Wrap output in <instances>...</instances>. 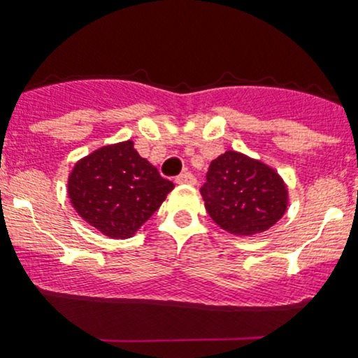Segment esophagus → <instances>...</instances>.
Segmentation results:
<instances>
[{
  "mask_svg": "<svg viewBox=\"0 0 358 358\" xmlns=\"http://www.w3.org/2000/svg\"><path fill=\"white\" fill-rule=\"evenodd\" d=\"M175 182L178 183V185H195L196 180H195V176H193L192 173H188V171H185V173L176 176Z\"/></svg>",
  "mask_w": 358,
  "mask_h": 358,
  "instance_id": "esophagus-1",
  "label": "esophagus"
}]
</instances>
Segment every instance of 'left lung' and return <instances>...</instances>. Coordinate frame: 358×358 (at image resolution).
Instances as JSON below:
<instances>
[{"label":"left lung","mask_w":358,"mask_h":358,"mask_svg":"<svg viewBox=\"0 0 358 358\" xmlns=\"http://www.w3.org/2000/svg\"><path fill=\"white\" fill-rule=\"evenodd\" d=\"M200 193L212 220L239 237L268 231L281 220L289 202L285 180L274 168L234 150L210 163Z\"/></svg>","instance_id":"8db88e82"}]
</instances>
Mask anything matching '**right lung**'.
<instances>
[{
    "label": "right lung",
    "mask_w": 358,
    "mask_h": 358,
    "mask_svg": "<svg viewBox=\"0 0 358 358\" xmlns=\"http://www.w3.org/2000/svg\"><path fill=\"white\" fill-rule=\"evenodd\" d=\"M175 188L131 139L106 145L72 168L67 193L82 220L110 239H129Z\"/></svg>",
    "instance_id": "add662e5"
}]
</instances>
